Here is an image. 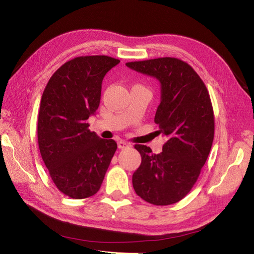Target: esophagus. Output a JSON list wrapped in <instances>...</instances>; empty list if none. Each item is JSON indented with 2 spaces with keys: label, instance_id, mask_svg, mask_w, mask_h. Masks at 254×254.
Returning <instances> with one entry per match:
<instances>
[{
  "label": "esophagus",
  "instance_id": "esophagus-1",
  "mask_svg": "<svg viewBox=\"0 0 254 254\" xmlns=\"http://www.w3.org/2000/svg\"><path fill=\"white\" fill-rule=\"evenodd\" d=\"M118 147L120 149H127V148L130 147V144L126 142V141H119L118 142Z\"/></svg>",
  "mask_w": 254,
  "mask_h": 254
}]
</instances>
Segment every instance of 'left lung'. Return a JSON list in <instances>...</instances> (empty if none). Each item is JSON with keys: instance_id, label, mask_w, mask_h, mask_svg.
Returning <instances> with one entry per match:
<instances>
[{"instance_id": "left-lung-1", "label": "left lung", "mask_w": 254, "mask_h": 254, "mask_svg": "<svg viewBox=\"0 0 254 254\" xmlns=\"http://www.w3.org/2000/svg\"><path fill=\"white\" fill-rule=\"evenodd\" d=\"M127 66L157 78L160 104L155 115L163 152L136 144L141 166L132 177L136 194L154 205L179 202L191 191L212 148L215 121L208 90L191 65L177 58L127 62Z\"/></svg>"}]
</instances>
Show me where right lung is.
Returning a JSON list of instances; mask_svg holds the SVG:
<instances>
[{
	"mask_svg": "<svg viewBox=\"0 0 254 254\" xmlns=\"http://www.w3.org/2000/svg\"><path fill=\"white\" fill-rule=\"evenodd\" d=\"M120 60L107 56L77 57L59 67L41 97L37 133L42 160L53 183L72 198L99 191L117 150L87 122L98 109L101 83Z\"/></svg>",
	"mask_w": 254,
	"mask_h": 254,
	"instance_id": "1",
	"label": "right lung"
}]
</instances>
